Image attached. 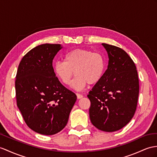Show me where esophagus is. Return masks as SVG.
I'll return each instance as SVG.
<instances>
[{"instance_id": "obj_1", "label": "esophagus", "mask_w": 157, "mask_h": 157, "mask_svg": "<svg viewBox=\"0 0 157 157\" xmlns=\"http://www.w3.org/2000/svg\"><path fill=\"white\" fill-rule=\"evenodd\" d=\"M76 97H77V98H78V99H81V98H82L83 97V96H82V94H78V93L76 94Z\"/></svg>"}]
</instances>
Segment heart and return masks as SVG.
I'll return each mask as SVG.
<instances>
[{
    "mask_svg": "<svg viewBox=\"0 0 157 157\" xmlns=\"http://www.w3.org/2000/svg\"><path fill=\"white\" fill-rule=\"evenodd\" d=\"M105 68V58L101 53L93 52L87 49L76 48L68 52L64 62L56 61L53 65V71L60 81L69 85L71 78L72 87L80 90L89 83L94 85L100 81Z\"/></svg>",
    "mask_w": 157,
    "mask_h": 157,
    "instance_id": "b5f03b06",
    "label": "heart"
}]
</instances>
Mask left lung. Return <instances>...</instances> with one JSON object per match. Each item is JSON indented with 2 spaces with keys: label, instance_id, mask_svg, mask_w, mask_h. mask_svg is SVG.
<instances>
[{
  "label": "left lung",
  "instance_id": "8db88e82",
  "mask_svg": "<svg viewBox=\"0 0 157 157\" xmlns=\"http://www.w3.org/2000/svg\"><path fill=\"white\" fill-rule=\"evenodd\" d=\"M109 56L108 68L90 90L92 124L105 132L118 131L133 117L138 102L139 81L135 63L122 48L102 43Z\"/></svg>",
  "mask_w": 157,
  "mask_h": 157
}]
</instances>
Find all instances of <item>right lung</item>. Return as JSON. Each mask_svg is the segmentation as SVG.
I'll return each instance as SVG.
<instances>
[{"mask_svg":"<svg viewBox=\"0 0 157 157\" xmlns=\"http://www.w3.org/2000/svg\"><path fill=\"white\" fill-rule=\"evenodd\" d=\"M61 48L59 44L37 46L23 56L17 72V106L28 127L41 135L62 131L76 101L53 71L52 60Z\"/></svg>","mask_w":157,"mask_h":157,"instance_id":"right-lung-1","label":"right lung"}]
</instances>
